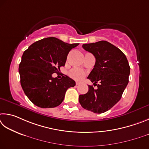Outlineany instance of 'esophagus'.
<instances>
[{
    "label": "esophagus",
    "instance_id": "obj_1",
    "mask_svg": "<svg viewBox=\"0 0 149 149\" xmlns=\"http://www.w3.org/2000/svg\"><path fill=\"white\" fill-rule=\"evenodd\" d=\"M79 84H80V82H76V85H77V86L79 85Z\"/></svg>",
    "mask_w": 149,
    "mask_h": 149
}]
</instances>
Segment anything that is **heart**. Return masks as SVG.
Masks as SVG:
<instances>
[{
  "label": "heart",
  "mask_w": 149,
  "mask_h": 149,
  "mask_svg": "<svg viewBox=\"0 0 149 149\" xmlns=\"http://www.w3.org/2000/svg\"><path fill=\"white\" fill-rule=\"evenodd\" d=\"M69 76L74 80H80L84 77L85 73L82 70L78 69V68H74V69L70 70L69 72Z\"/></svg>",
  "instance_id": "1"
}]
</instances>
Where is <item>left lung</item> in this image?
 Listing matches in <instances>:
<instances>
[{
	"instance_id": "obj_1",
	"label": "left lung",
	"mask_w": 149,
	"mask_h": 149,
	"mask_svg": "<svg viewBox=\"0 0 149 149\" xmlns=\"http://www.w3.org/2000/svg\"><path fill=\"white\" fill-rule=\"evenodd\" d=\"M82 48L95 57L94 67L88 79L96 90L88 85V92L79 95L83 108L101 114L109 111L118 102L129 82L130 67L126 56L120 49L107 41L84 44Z\"/></svg>"
}]
</instances>
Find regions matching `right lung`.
<instances>
[{"label": "right lung", "mask_w": 149, "mask_h": 149, "mask_svg": "<svg viewBox=\"0 0 149 149\" xmlns=\"http://www.w3.org/2000/svg\"><path fill=\"white\" fill-rule=\"evenodd\" d=\"M79 44H68L55 37L36 41L23 52L19 65L20 82L25 94L35 105L54 108L63 101L68 88L76 83L69 77H52L65 66L70 49Z\"/></svg>", "instance_id": "1"}]
</instances>
